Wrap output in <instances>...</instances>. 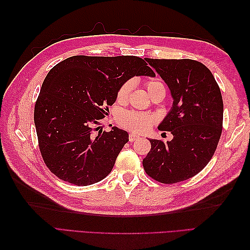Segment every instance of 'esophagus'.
<instances>
[{
    "label": "esophagus",
    "mask_w": 250,
    "mask_h": 250,
    "mask_svg": "<svg viewBox=\"0 0 250 250\" xmlns=\"http://www.w3.org/2000/svg\"><path fill=\"white\" fill-rule=\"evenodd\" d=\"M137 139H139V136H137L136 134H134V133H130V134H129V141H130V142H134V141H136Z\"/></svg>",
    "instance_id": "esophagus-1"
}]
</instances>
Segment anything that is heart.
I'll list each match as a JSON object with an SVG mask.
<instances>
[{
    "label": "heart",
    "mask_w": 250,
    "mask_h": 250,
    "mask_svg": "<svg viewBox=\"0 0 250 250\" xmlns=\"http://www.w3.org/2000/svg\"><path fill=\"white\" fill-rule=\"evenodd\" d=\"M133 81L128 79L125 83H121L118 88V91L116 94V100L118 103L128 102L130 94L133 90ZM146 88L150 95L156 93L159 90H164L166 91V86L160 81V79H149L146 82ZM118 124L129 131L135 132V133H145L149 130L155 124V117L149 114H144L141 111L135 110H125L121 111L118 116Z\"/></svg>",
    "instance_id": "obj_1"
}]
</instances>
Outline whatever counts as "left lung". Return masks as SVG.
<instances>
[{
    "label": "left lung",
    "instance_id": "1",
    "mask_svg": "<svg viewBox=\"0 0 250 250\" xmlns=\"http://www.w3.org/2000/svg\"><path fill=\"white\" fill-rule=\"evenodd\" d=\"M146 61L171 90L173 107L159 130L171 132L174 137L167 143L150 140L143 167L157 182L176 184L200 173L214 156L224 120L220 88L199 61L149 58Z\"/></svg>",
    "mask_w": 250,
    "mask_h": 250
}]
</instances>
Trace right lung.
<instances>
[{
	"label": "right lung",
	"instance_id": "obj_1",
	"mask_svg": "<svg viewBox=\"0 0 250 250\" xmlns=\"http://www.w3.org/2000/svg\"><path fill=\"white\" fill-rule=\"evenodd\" d=\"M155 76L135 56H73L47 74L34 107L42 158L57 177L76 186L100 182L111 172L129 141L125 131H103L122 83L133 76Z\"/></svg>",
	"mask_w": 250,
	"mask_h": 250
}]
</instances>
